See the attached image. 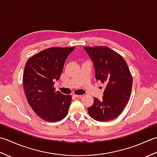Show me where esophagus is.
<instances>
[{"label": "esophagus", "instance_id": "esophagus-1", "mask_svg": "<svg viewBox=\"0 0 157 157\" xmlns=\"http://www.w3.org/2000/svg\"><path fill=\"white\" fill-rule=\"evenodd\" d=\"M74 96L76 98H80L82 97L83 96L82 95H74Z\"/></svg>", "mask_w": 157, "mask_h": 157}]
</instances>
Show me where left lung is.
I'll use <instances>...</instances> for the list:
<instances>
[{"mask_svg": "<svg viewBox=\"0 0 157 157\" xmlns=\"http://www.w3.org/2000/svg\"><path fill=\"white\" fill-rule=\"evenodd\" d=\"M93 62L95 78L106 86L101 100L94 98L89 115L98 121H108L121 114L131 95L133 78L122 56L107 46H84Z\"/></svg>", "mask_w": 157, "mask_h": 157, "instance_id": "1", "label": "left lung"}]
</instances>
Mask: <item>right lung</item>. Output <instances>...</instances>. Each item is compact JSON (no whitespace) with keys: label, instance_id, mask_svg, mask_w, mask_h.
<instances>
[{"label":"right lung","instance_id":"add662e5","mask_svg":"<svg viewBox=\"0 0 157 157\" xmlns=\"http://www.w3.org/2000/svg\"><path fill=\"white\" fill-rule=\"evenodd\" d=\"M75 47H52L33 55L26 63L23 86L28 102L39 117L48 122L61 121L67 115L71 95L55 91L66 59Z\"/></svg>","mask_w":157,"mask_h":157}]
</instances>
